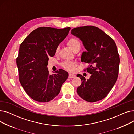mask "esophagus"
Listing matches in <instances>:
<instances>
[{
  "label": "esophagus",
  "mask_w": 134,
  "mask_h": 134,
  "mask_svg": "<svg viewBox=\"0 0 134 134\" xmlns=\"http://www.w3.org/2000/svg\"><path fill=\"white\" fill-rule=\"evenodd\" d=\"M75 76H76L75 75L71 74V73H69V74H68V78H75Z\"/></svg>",
  "instance_id": "esophagus-1"
}]
</instances>
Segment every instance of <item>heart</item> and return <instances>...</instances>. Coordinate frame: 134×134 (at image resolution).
Returning <instances> with one entry per match:
<instances>
[{
	"instance_id": "1",
	"label": "heart",
	"mask_w": 134,
	"mask_h": 134,
	"mask_svg": "<svg viewBox=\"0 0 134 134\" xmlns=\"http://www.w3.org/2000/svg\"><path fill=\"white\" fill-rule=\"evenodd\" d=\"M67 45L72 49V51L74 52L79 51L81 48V43L80 41L75 37H72L71 39H69L67 42ZM59 47L58 46L55 49V54L57 55L59 54ZM61 66L67 71L72 72L74 71L75 68L76 66V63L73 61H65L61 63Z\"/></svg>"
}]
</instances>
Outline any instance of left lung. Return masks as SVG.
Listing matches in <instances>:
<instances>
[{"label":"left lung","mask_w":134,"mask_h":134,"mask_svg":"<svg viewBox=\"0 0 134 134\" xmlns=\"http://www.w3.org/2000/svg\"><path fill=\"white\" fill-rule=\"evenodd\" d=\"M71 33L82 41L87 50L83 52L81 61L89 63L86 71L91 74L87 80L82 75H77L82 81L77 93L88 102L100 100L108 94L117 79L120 60L117 46L108 35L94 26L74 28Z\"/></svg>","instance_id":"left-lung-1"}]
</instances>
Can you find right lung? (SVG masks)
<instances>
[{
  "label": "right lung",
  "instance_id": "add662e5",
  "mask_svg": "<svg viewBox=\"0 0 134 134\" xmlns=\"http://www.w3.org/2000/svg\"><path fill=\"white\" fill-rule=\"evenodd\" d=\"M71 29L40 27L32 31L20 44L17 58L19 81L26 93L39 102L53 100L60 92L68 74L62 69L50 75L47 66L49 58Z\"/></svg>",
  "mask_w": 134,
  "mask_h": 134
}]
</instances>
